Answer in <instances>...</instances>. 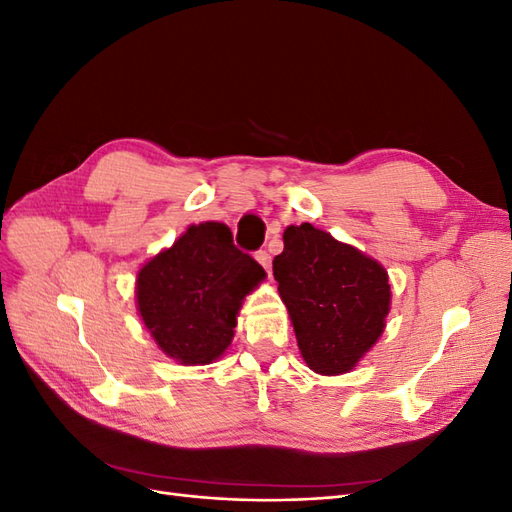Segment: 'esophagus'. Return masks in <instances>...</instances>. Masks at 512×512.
<instances>
[{
  "instance_id": "1",
  "label": "esophagus",
  "mask_w": 512,
  "mask_h": 512,
  "mask_svg": "<svg viewBox=\"0 0 512 512\" xmlns=\"http://www.w3.org/2000/svg\"><path fill=\"white\" fill-rule=\"evenodd\" d=\"M256 260L260 262L262 269H265L267 273H271V254H269V252H265V250L256 252Z\"/></svg>"
}]
</instances>
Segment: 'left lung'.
Masks as SVG:
<instances>
[{
    "label": "left lung",
    "mask_w": 512,
    "mask_h": 512,
    "mask_svg": "<svg viewBox=\"0 0 512 512\" xmlns=\"http://www.w3.org/2000/svg\"><path fill=\"white\" fill-rule=\"evenodd\" d=\"M273 275L303 359L318 374L350 371L382 335L391 305L389 275L329 232L312 224L288 226Z\"/></svg>",
    "instance_id": "8db88e82"
}]
</instances>
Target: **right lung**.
<instances>
[{
  "label": "right lung",
  "mask_w": 512,
  "mask_h": 512,
  "mask_svg": "<svg viewBox=\"0 0 512 512\" xmlns=\"http://www.w3.org/2000/svg\"><path fill=\"white\" fill-rule=\"evenodd\" d=\"M262 280L265 269L232 243L230 228L205 222L138 271V312L170 359L207 365L230 346L241 301Z\"/></svg>",
  "instance_id": "right-lung-1"
}]
</instances>
